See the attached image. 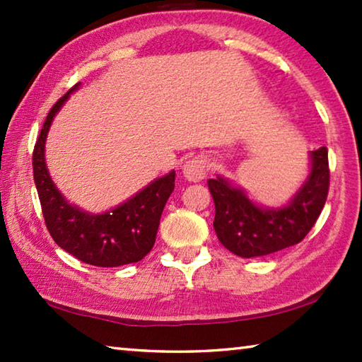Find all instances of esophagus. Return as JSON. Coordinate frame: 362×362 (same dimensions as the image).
<instances>
[{
    "mask_svg": "<svg viewBox=\"0 0 362 362\" xmlns=\"http://www.w3.org/2000/svg\"><path fill=\"white\" fill-rule=\"evenodd\" d=\"M183 175L188 182H201L207 175V163L204 158L194 156L183 166Z\"/></svg>",
    "mask_w": 362,
    "mask_h": 362,
    "instance_id": "1",
    "label": "esophagus"
}]
</instances>
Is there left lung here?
Segmentation results:
<instances>
[{
  "label": "left lung",
  "mask_w": 362,
  "mask_h": 362,
  "mask_svg": "<svg viewBox=\"0 0 362 362\" xmlns=\"http://www.w3.org/2000/svg\"><path fill=\"white\" fill-rule=\"evenodd\" d=\"M216 204L214 230L230 252L252 259L291 247L308 235L329 192L327 148L310 153V174L289 204L276 209L257 206L244 189L217 177L207 180Z\"/></svg>",
  "instance_id": "obj_1"
}]
</instances>
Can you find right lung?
<instances>
[{"label":"right lung","instance_id":"add662e5","mask_svg":"<svg viewBox=\"0 0 362 362\" xmlns=\"http://www.w3.org/2000/svg\"><path fill=\"white\" fill-rule=\"evenodd\" d=\"M78 84L54 103L42 124L33 150V179L38 189L42 217L59 247L94 267H121L142 260L156 240L159 218L170 193L175 173L153 180L126 203L103 214H89L70 204L47 173L45 145L54 116Z\"/></svg>","mask_w":362,"mask_h":362}]
</instances>
